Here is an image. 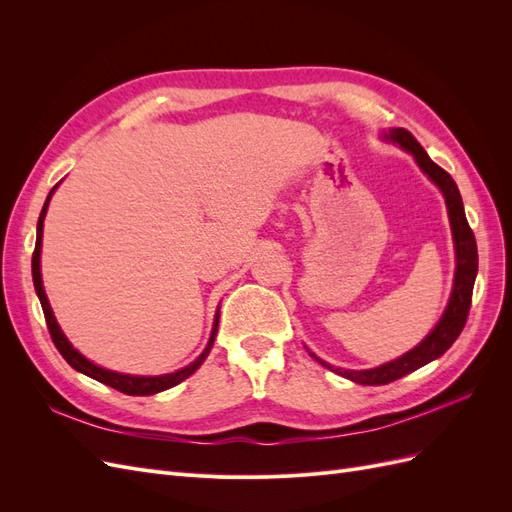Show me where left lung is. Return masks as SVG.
Segmentation results:
<instances>
[{"label":"left lung","mask_w":512,"mask_h":512,"mask_svg":"<svg viewBox=\"0 0 512 512\" xmlns=\"http://www.w3.org/2000/svg\"><path fill=\"white\" fill-rule=\"evenodd\" d=\"M389 138L393 143H399L406 151H410L414 160L418 162V166L423 168V173L429 175V179L442 190V194L446 198V207H448V218H451V228H453L455 252H457V271H455V286H453L451 301H448V307H446L442 320L438 322V327L433 329L414 350L406 352L404 356H399V359L386 363V365H380L376 369L346 371V369H339V367L324 363L318 359L316 354H312L320 365L329 367L331 371H335V374L344 376L352 382L369 384V386L371 384L374 386L389 384V382L404 378V376L412 374V371H416L418 367H423V365L431 363L433 359H438V356H442L448 348L455 344V339L459 337L463 327H466L470 305H472L474 280L478 273L476 239H474V232L466 220V211H463L457 183L453 181L451 175L446 173L444 168H440L427 156V151L418 145V141L408 130L395 128V130H391Z\"/></svg>","instance_id":"8db88e82"}]
</instances>
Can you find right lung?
<instances>
[{
	"instance_id": "add662e5",
	"label": "right lung",
	"mask_w": 512,
	"mask_h": 512,
	"mask_svg": "<svg viewBox=\"0 0 512 512\" xmlns=\"http://www.w3.org/2000/svg\"><path fill=\"white\" fill-rule=\"evenodd\" d=\"M55 190V188H53ZM53 190L51 194L46 196V203L42 207V213L38 218V235H36V250H34V256H32V275H34V286H36V292H38V299L42 303V312H44V320H46V327H49V333H51V339L55 348L59 350V354L64 356V359L68 361L70 367H74L76 371H81V374L94 378L106 386H113V389L126 393V395H153V393H160V391H166L170 389V386H175L179 382H183L188 376H192L194 371L203 365V361L207 359V354L213 346V339H215V333H218V322H220V314L215 316V322H213V331H211V339L209 344L205 348V352L198 356V359L183 367L179 371H175V374H166V376H128V374H115V371H108V369H102L98 365H94L91 361H87L85 356L81 352H76L70 342L66 339V335L61 333L59 324L53 316V309L49 305V299H46L44 294V286H42V275H40V247H42V226H44V215H46V209H49V200L53 196Z\"/></svg>"
}]
</instances>
